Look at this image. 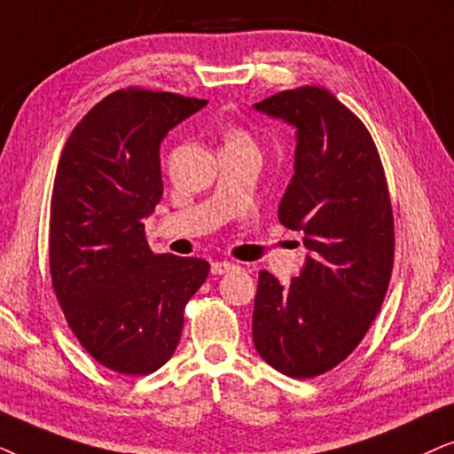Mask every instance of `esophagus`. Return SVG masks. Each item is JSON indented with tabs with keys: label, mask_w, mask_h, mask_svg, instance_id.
<instances>
[{
	"label": "esophagus",
	"mask_w": 454,
	"mask_h": 454,
	"mask_svg": "<svg viewBox=\"0 0 454 454\" xmlns=\"http://www.w3.org/2000/svg\"><path fill=\"white\" fill-rule=\"evenodd\" d=\"M239 265L232 263V262H214L211 263V274L214 276H222V274H228V271L237 270Z\"/></svg>",
	"instance_id": "1"
}]
</instances>
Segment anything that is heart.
<instances>
[{"instance_id": "b5f03b06", "label": "heart", "mask_w": 454, "mask_h": 454, "mask_svg": "<svg viewBox=\"0 0 454 454\" xmlns=\"http://www.w3.org/2000/svg\"><path fill=\"white\" fill-rule=\"evenodd\" d=\"M239 143H251L249 137H247L245 130L232 129L226 132V145H239Z\"/></svg>"}]
</instances>
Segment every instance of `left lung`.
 <instances>
[{"label":"left lung","mask_w":454,"mask_h":454,"mask_svg":"<svg viewBox=\"0 0 454 454\" xmlns=\"http://www.w3.org/2000/svg\"><path fill=\"white\" fill-rule=\"evenodd\" d=\"M297 129L294 176L278 220L309 251L282 286L259 271L253 342L284 376L316 378L342 364L376 319L395 262V217L376 143L328 89L299 87L255 104Z\"/></svg>","instance_id":"obj_1"}]
</instances>
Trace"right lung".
Masks as SVG:
<instances>
[{"instance_id": "add662e5", "label": "right lung", "mask_w": 454, "mask_h": 454, "mask_svg": "<svg viewBox=\"0 0 454 454\" xmlns=\"http://www.w3.org/2000/svg\"><path fill=\"white\" fill-rule=\"evenodd\" d=\"M205 99L138 87L101 99L59 157L50 214V270L66 322L107 370L147 376L178 347L184 307L209 263L155 255L145 217L164 195L160 145Z\"/></svg>"}]
</instances>
